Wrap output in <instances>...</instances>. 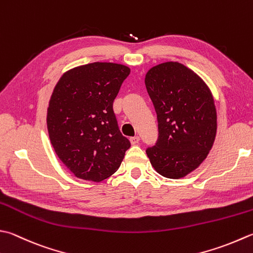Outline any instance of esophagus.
Wrapping results in <instances>:
<instances>
[{
	"instance_id": "obj_1",
	"label": "esophagus",
	"mask_w": 253,
	"mask_h": 253,
	"mask_svg": "<svg viewBox=\"0 0 253 253\" xmlns=\"http://www.w3.org/2000/svg\"><path fill=\"white\" fill-rule=\"evenodd\" d=\"M139 137H130L129 138V141H130V143H131V145H137V143L138 142H139Z\"/></svg>"
}]
</instances>
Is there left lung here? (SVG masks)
Masks as SVG:
<instances>
[{"label": "left lung", "instance_id": "left-lung-1", "mask_svg": "<svg viewBox=\"0 0 253 253\" xmlns=\"http://www.w3.org/2000/svg\"><path fill=\"white\" fill-rule=\"evenodd\" d=\"M145 84L155 106L159 137L146 150L168 179H181L209 156L217 131L215 101L205 81L184 64L163 62L148 70Z\"/></svg>", "mask_w": 253, "mask_h": 253}]
</instances>
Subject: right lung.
<instances>
[{
    "label": "right lung",
    "mask_w": 253,
    "mask_h": 253,
    "mask_svg": "<svg viewBox=\"0 0 253 253\" xmlns=\"http://www.w3.org/2000/svg\"><path fill=\"white\" fill-rule=\"evenodd\" d=\"M129 73L120 63H87L64 72L53 88L47 110L49 138L59 159L79 179H107L129 149L113 111Z\"/></svg>",
    "instance_id": "obj_1"
}]
</instances>
